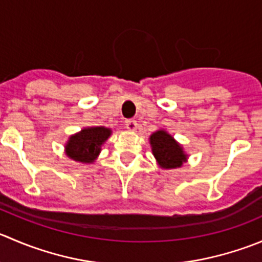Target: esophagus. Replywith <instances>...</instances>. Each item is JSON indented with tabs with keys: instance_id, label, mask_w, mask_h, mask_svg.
<instances>
[{
	"instance_id": "esophagus-1",
	"label": "esophagus",
	"mask_w": 262,
	"mask_h": 262,
	"mask_svg": "<svg viewBox=\"0 0 262 262\" xmlns=\"http://www.w3.org/2000/svg\"><path fill=\"white\" fill-rule=\"evenodd\" d=\"M125 126L126 129H129V130H136L137 121L134 120V119H128V120H125Z\"/></svg>"
}]
</instances>
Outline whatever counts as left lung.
<instances>
[{"instance_id": "obj_1", "label": "left lung", "mask_w": 262, "mask_h": 262, "mask_svg": "<svg viewBox=\"0 0 262 262\" xmlns=\"http://www.w3.org/2000/svg\"><path fill=\"white\" fill-rule=\"evenodd\" d=\"M149 141H151L154 156L156 157L160 166L164 167V169L179 167L187 160V156L183 152L182 147L166 132H155Z\"/></svg>"}]
</instances>
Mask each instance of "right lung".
I'll use <instances>...</instances> for the list:
<instances>
[{
    "mask_svg": "<svg viewBox=\"0 0 262 262\" xmlns=\"http://www.w3.org/2000/svg\"><path fill=\"white\" fill-rule=\"evenodd\" d=\"M110 134V129L103 126L83 129L80 133L70 137L67 144V155L75 161L85 164L93 162L100 154L101 146Z\"/></svg>",
    "mask_w": 262,
    "mask_h": 262,
    "instance_id": "add662e5",
    "label": "right lung"
}]
</instances>
